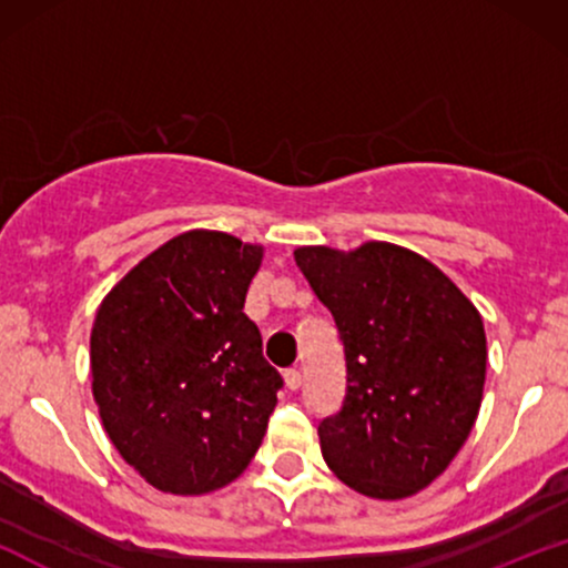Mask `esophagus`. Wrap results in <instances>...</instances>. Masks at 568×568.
<instances>
[{"mask_svg":"<svg viewBox=\"0 0 568 568\" xmlns=\"http://www.w3.org/2000/svg\"><path fill=\"white\" fill-rule=\"evenodd\" d=\"M283 379H285V387H288L291 393H296V389L302 387V382H304V379H302V371H298V368H288V371H285Z\"/></svg>","mask_w":568,"mask_h":568,"instance_id":"obj_1","label":"esophagus"}]
</instances>
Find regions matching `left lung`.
Masks as SVG:
<instances>
[{"label":"left lung","mask_w":568,"mask_h":568,"mask_svg":"<svg viewBox=\"0 0 568 568\" xmlns=\"http://www.w3.org/2000/svg\"><path fill=\"white\" fill-rule=\"evenodd\" d=\"M334 315L347 395L321 422L325 465L371 499H406L452 465L478 419L486 331L475 304L433 262L371 240L355 251H293Z\"/></svg>","instance_id":"left-lung-1"}]
</instances>
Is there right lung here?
I'll list each match as a JSON object with an SVG mask.
<instances>
[{"label": "right lung", "mask_w": 568, "mask_h": 568, "mask_svg": "<svg viewBox=\"0 0 568 568\" xmlns=\"http://www.w3.org/2000/svg\"><path fill=\"white\" fill-rule=\"evenodd\" d=\"M262 245L192 230L141 258L95 312L90 374L103 429L146 484L200 497L262 446L283 379L245 293Z\"/></svg>", "instance_id": "right-lung-1"}]
</instances>
